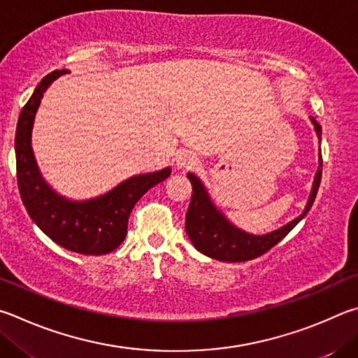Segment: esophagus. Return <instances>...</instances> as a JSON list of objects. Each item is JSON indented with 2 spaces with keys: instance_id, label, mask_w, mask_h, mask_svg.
Masks as SVG:
<instances>
[{
  "instance_id": "esophagus-1",
  "label": "esophagus",
  "mask_w": 358,
  "mask_h": 358,
  "mask_svg": "<svg viewBox=\"0 0 358 358\" xmlns=\"http://www.w3.org/2000/svg\"><path fill=\"white\" fill-rule=\"evenodd\" d=\"M199 163V160L196 159L195 154H192L190 150H179L176 154L174 159V165L178 169H190L193 166H196Z\"/></svg>"
}]
</instances>
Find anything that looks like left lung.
Wrapping results in <instances>:
<instances>
[{
    "label": "left lung",
    "mask_w": 358,
    "mask_h": 358,
    "mask_svg": "<svg viewBox=\"0 0 358 358\" xmlns=\"http://www.w3.org/2000/svg\"><path fill=\"white\" fill-rule=\"evenodd\" d=\"M310 119L313 125H315L319 143H321V125L317 124L315 117ZM187 178L190 179L193 193L189 210H187L185 214V231L187 234H189V239L192 241L193 247L212 259L224 262H243L258 258V256L268 252V250L277 245V243L283 239L285 236H287V233H289V231L308 214L313 203H315L319 184H321L322 155L319 154V168L315 176V182H313L311 187L308 203H306L302 214L297 218H294L292 222L285 224V227L262 236L250 234L234 227V224L223 215V212L220 209H217V206L212 203L209 192L201 182V179L193 173L187 174Z\"/></svg>",
    "instance_id": "1"
}]
</instances>
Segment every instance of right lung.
I'll use <instances>...</instances> for the list:
<instances>
[{"mask_svg":"<svg viewBox=\"0 0 358 358\" xmlns=\"http://www.w3.org/2000/svg\"><path fill=\"white\" fill-rule=\"evenodd\" d=\"M66 69L48 73L23 106L15 131L17 182L28 215L50 239L69 252L106 255L121 245L127 234L131 209L144 193L171 174V168L136 174L97 198L72 201L56 193L42 178L31 146V135L43 92Z\"/></svg>","mask_w":358,"mask_h":358,"instance_id":"add662e5","label":"right lung"}]
</instances>
